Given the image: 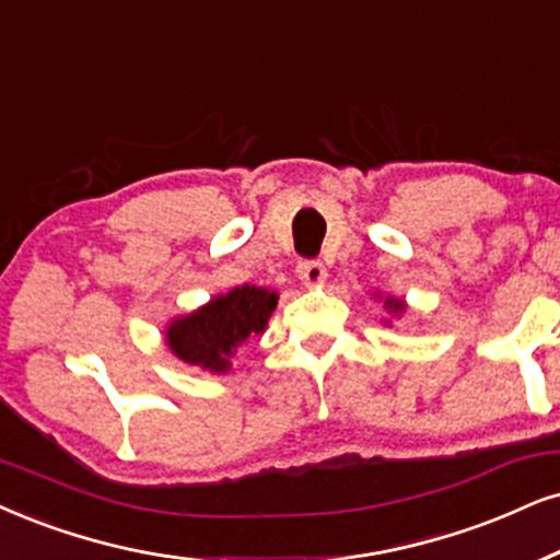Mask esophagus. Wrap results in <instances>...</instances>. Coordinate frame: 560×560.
<instances>
[{
  "mask_svg": "<svg viewBox=\"0 0 560 560\" xmlns=\"http://www.w3.org/2000/svg\"><path fill=\"white\" fill-rule=\"evenodd\" d=\"M296 276L302 279V284L317 287V284H323L328 271H325V266L320 264V260H300V264H296Z\"/></svg>",
  "mask_w": 560,
  "mask_h": 560,
  "instance_id": "obj_1",
  "label": "esophagus"
}]
</instances>
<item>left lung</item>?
<instances>
[{"label":"left lung","mask_w":560,"mask_h":560,"mask_svg":"<svg viewBox=\"0 0 560 560\" xmlns=\"http://www.w3.org/2000/svg\"><path fill=\"white\" fill-rule=\"evenodd\" d=\"M385 304H387V307H393V313H398V310H402V304L395 302V300H387Z\"/></svg>","instance_id":"obj_1"}]
</instances>
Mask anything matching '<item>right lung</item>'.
I'll return each instance as SVG.
<instances>
[{
  "mask_svg": "<svg viewBox=\"0 0 560 560\" xmlns=\"http://www.w3.org/2000/svg\"><path fill=\"white\" fill-rule=\"evenodd\" d=\"M276 307V292L260 287H237L217 296L198 313L170 325L167 346L183 362L211 372H228L230 359L253 332L266 328Z\"/></svg>",
  "mask_w": 560,
  "mask_h": 560,
  "instance_id": "1",
  "label": "right lung"
}]
</instances>
